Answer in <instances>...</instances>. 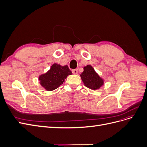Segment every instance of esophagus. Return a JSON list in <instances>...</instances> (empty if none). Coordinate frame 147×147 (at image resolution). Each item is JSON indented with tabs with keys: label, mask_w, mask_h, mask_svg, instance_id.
Segmentation results:
<instances>
[{
	"label": "esophagus",
	"mask_w": 147,
	"mask_h": 147,
	"mask_svg": "<svg viewBox=\"0 0 147 147\" xmlns=\"http://www.w3.org/2000/svg\"><path fill=\"white\" fill-rule=\"evenodd\" d=\"M78 70L77 69H74V70H72V73L74 74H78Z\"/></svg>",
	"instance_id": "34e87169"
}]
</instances>
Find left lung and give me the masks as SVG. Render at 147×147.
<instances>
[{
  "label": "left lung",
  "mask_w": 147,
  "mask_h": 147,
  "mask_svg": "<svg viewBox=\"0 0 147 147\" xmlns=\"http://www.w3.org/2000/svg\"><path fill=\"white\" fill-rule=\"evenodd\" d=\"M80 77L84 86L92 90H99L104 84V80L99 76L91 65L84 67Z\"/></svg>",
  "instance_id": "obj_1"
}]
</instances>
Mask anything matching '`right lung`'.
<instances>
[{"label":"right lung","instance_id":"obj_1","mask_svg":"<svg viewBox=\"0 0 147 147\" xmlns=\"http://www.w3.org/2000/svg\"><path fill=\"white\" fill-rule=\"evenodd\" d=\"M72 73L67 65H61L54 63L45 74L39 75L40 84L48 91H51L59 88L65 82V79Z\"/></svg>","mask_w":147,"mask_h":147}]
</instances>
